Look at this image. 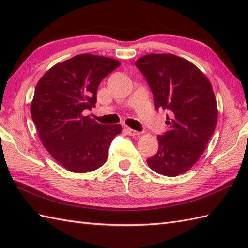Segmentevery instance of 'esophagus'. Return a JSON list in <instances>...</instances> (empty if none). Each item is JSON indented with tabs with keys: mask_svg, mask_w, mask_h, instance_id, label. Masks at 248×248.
Instances as JSON below:
<instances>
[{
	"mask_svg": "<svg viewBox=\"0 0 248 248\" xmlns=\"http://www.w3.org/2000/svg\"><path fill=\"white\" fill-rule=\"evenodd\" d=\"M125 131H127V133L129 134V135H131V136H139V135H140V132H139V131H135V130H133V129H131V128H125Z\"/></svg>",
	"mask_w": 248,
	"mask_h": 248,
	"instance_id": "34e87169",
	"label": "esophagus"
}]
</instances>
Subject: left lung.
<instances>
[{"label":"left lung","mask_w":248,"mask_h":248,"mask_svg":"<svg viewBox=\"0 0 248 248\" xmlns=\"http://www.w3.org/2000/svg\"><path fill=\"white\" fill-rule=\"evenodd\" d=\"M154 94L155 109H166L168 130L157 135L159 149L147 159L167 177L187 171L202 156L217 123L209 78L191 62L173 54H147L135 62Z\"/></svg>","instance_id":"obj_1"}]
</instances>
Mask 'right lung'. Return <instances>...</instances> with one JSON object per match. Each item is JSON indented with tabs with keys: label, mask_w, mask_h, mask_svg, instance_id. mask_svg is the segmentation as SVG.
<instances>
[{
	"label": "right lung",
	"mask_w": 248,
	"mask_h": 248,
	"mask_svg": "<svg viewBox=\"0 0 248 248\" xmlns=\"http://www.w3.org/2000/svg\"><path fill=\"white\" fill-rule=\"evenodd\" d=\"M120 65L109 57L78 54L54 65L41 77L31 115L41 143L56 162L72 172L97 170L120 124H101L84 116L96 105L99 84Z\"/></svg>",
	"instance_id": "add662e5"
}]
</instances>
